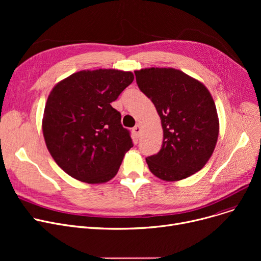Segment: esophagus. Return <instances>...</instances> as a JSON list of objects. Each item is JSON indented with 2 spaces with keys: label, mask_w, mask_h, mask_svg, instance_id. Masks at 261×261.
Here are the masks:
<instances>
[{
  "label": "esophagus",
  "mask_w": 261,
  "mask_h": 261,
  "mask_svg": "<svg viewBox=\"0 0 261 261\" xmlns=\"http://www.w3.org/2000/svg\"><path fill=\"white\" fill-rule=\"evenodd\" d=\"M133 132L138 135V136H140L141 135V132H142V128H141V126L140 125H136L134 128H133Z\"/></svg>",
  "instance_id": "esophagus-1"
}]
</instances>
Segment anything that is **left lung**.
<instances>
[{"mask_svg": "<svg viewBox=\"0 0 261 261\" xmlns=\"http://www.w3.org/2000/svg\"><path fill=\"white\" fill-rule=\"evenodd\" d=\"M140 90L155 106L164 132L160 151L146 158L163 181H180L201 170L212 156L219 135V118L207 88L172 67L134 72Z\"/></svg>", "mask_w": 261, "mask_h": 261, "instance_id": "obj_1", "label": "left lung"}]
</instances>
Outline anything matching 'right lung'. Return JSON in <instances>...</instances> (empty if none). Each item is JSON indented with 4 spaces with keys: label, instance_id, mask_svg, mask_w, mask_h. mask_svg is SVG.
Wrapping results in <instances>:
<instances>
[{
    "label": "right lung",
    "instance_id": "right-lung-1",
    "mask_svg": "<svg viewBox=\"0 0 261 261\" xmlns=\"http://www.w3.org/2000/svg\"><path fill=\"white\" fill-rule=\"evenodd\" d=\"M133 79L131 72L114 68L85 70L50 91L42 119L43 136L57 165L74 179L100 184L116 175L133 144L111 102Z\"/></svg>",
    "mask_w": 261,
    "mask_h": 261
}]
</instances>
